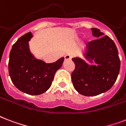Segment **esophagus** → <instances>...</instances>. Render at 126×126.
I'll return each instance as SVG.
<instances>
[{"label": "esophagus", "instance_id": "esophagus-1", "mask_svg": "<svg viewBox=\"0 0 126 126\" xmlns=\"http://www.w3.org/2000/svg\"><path fill=\"white\" fill-rule=\"evenodd\" d=\"M71 59V56L70 55H66L65 56V60H70Z\"/></svg>", "mask_w": 126, "mask_h": 126}]
</instances>
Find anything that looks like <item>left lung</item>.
<instances>
[{
  "mask_svg": "<svg viewBox=\"0 0 126 126\" xmlns=\"http://www.w3.org/2000/svg\"><path fill=\"white\" fill-rule=\"evenodd\" d=\"M96 39L86 45L84 54L89 65L79 58H72L75 69L71 74L74 87L79 94L93 96L107 91L116 81L120 68V60L116 45L109 36L104 35L98 28H91Z\"/></svg>",
  "mask_w": 126,
  "mask_h": 126,
  "instance_id": "obj_1",
  "label": "left lung"
}]
</instances>
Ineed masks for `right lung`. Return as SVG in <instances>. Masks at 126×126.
Returning <instances> with one entry per match:
<instances>
[{"mask_svg":"<svg viewBox=\"0 0 126 126\" xmlns=\"http://www.w3.org/2000/svg\"><path fill=\"white\" fill-rule=\"evenodd\" d=\"M31 32L20 37L12 46L8 63L12 82L20 91L30 95H39L50 87L54 74L62 66L64 58L56 62L46 63L31 54L29 41Z\"/></svg>","mask_w":126,"mask_h":126,"instance_id":"add662e5","label":"right lung"}]
</instances>
